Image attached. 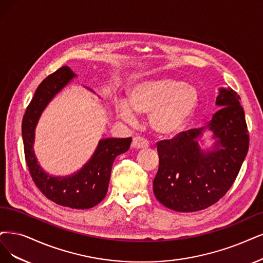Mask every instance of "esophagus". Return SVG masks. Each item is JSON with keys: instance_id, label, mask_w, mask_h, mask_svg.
<instances>
[{"instance_id": "34e87169", "label": "esophagus", "mask_w": 263, "mask_h": 263, "mask_svg": "<svg viewBox=\"0 0 263 263\" xmlns=\"http://www.w3.org/2000/svg\"><path fill=\"white\" fill-rule=\"evenodd\" d=\"M132 147L135 149L146 148V147H148V142L144 138L135 137V138H133V141H132Z\"/></svg>"}]
</instances>
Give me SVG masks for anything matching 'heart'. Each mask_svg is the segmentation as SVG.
<instances>
[{"label": "heart", "mask_w": 263, "mask_h": 263, "mask_svg": "<svg viewBox=\"0 0 263 263\" xmlns=\"http://www.w3.org/2000/svg\"><path fill=\"white\" fill-rule=\"evenodd\" d=\"M199 105L194 85L174 78L142 81L129 90V100L117 101V114L134 121L137 112L149 115L152 130L160 137H174L190 123Z\"/></svg>", "instance_id": "obj_1"}]
</instances>
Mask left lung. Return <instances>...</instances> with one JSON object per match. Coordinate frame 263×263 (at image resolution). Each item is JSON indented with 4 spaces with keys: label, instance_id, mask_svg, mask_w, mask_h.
Masks as SVG:
<instances>
[{
    "label": "left lung",
    "instance_id": "obj_1",
    "mask_svg": "<svg viewBox=\"0 0 263 263\" xmlns=\"http://www.w3.org/2000/svg\"><path fill=\"white\" fill-rule=\"evenodd\" d=\"M239 100L231 87H220L216 100L220 109L210 122L157 144L159 168L153 187L163 206L180 212L206 209L233 185L249 146ZM207 129L215 142L210 149L202 150L199 141Z\"/></svg>",
    "mask_w": 263,
    "mask_h": 263
}]
</instances>
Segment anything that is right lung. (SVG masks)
<instances>
[{"mask_svg": "<svg viewBox=\"0 0 263 263\" xmlns=\"http://www.w3.org/2000/svg\"><path fill=\"white\" fill-rule=\"evenodd\" d=\"M74 77L77 76L70 68L64 66L46 77L37 86L23 118V140L27 166L37 189L57 205L72 209H89L106 196L114 160L129 149L132 139L101 140L89 161L70 176L55 177L42 169L33 151L35 126L48 103Z\"/></svg>", "mask_w": 263, "mask_h": 263, "instance_id": "obj_1", "label": "right lung"}]
</instances>
